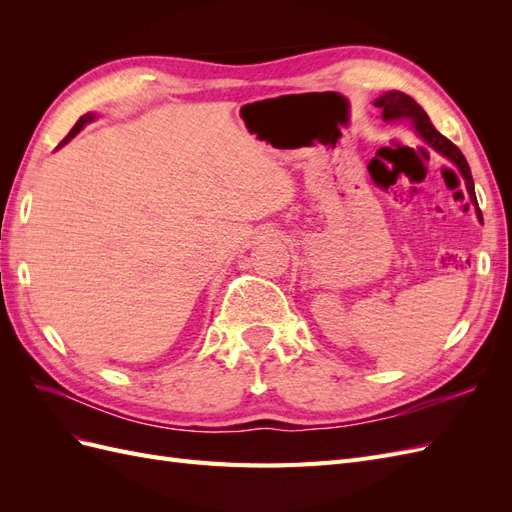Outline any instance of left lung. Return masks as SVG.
Returning <instances> with one entry per match:
<instances>
[{
    "label": "left lung",
    "instance_id": "obj_1",
    "mask_svg": "<svg viewBox=\"0 0 512 512\" xmlns=\"http://www.w3.org/2000/svg\"><path fill=\"white\" fill-rule=\"evenodd\" d=\"M376 106L382 108V119L384 121L408 119L412 123L414 132L421 136L431 149H436L440 156H444L446 160H451L459 168L463 181H466V190L470 194L472 205H476L478 220H483V215H480V209H478V203H476L474 181H472V173H470V166H468L466 158H463V153L459 151L457 145H453L444 134H440L436 128H433V123L429 121V117H427L423 108L418 106L410 96L401 94V91H386V94H382L376 100Z\"/></svg>",
    "mask_w": 512,
    "mask_h": 512
}]
</instances>
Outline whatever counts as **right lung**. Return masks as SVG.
Instances as JSON below:
<instances>
[{"label": "right lung", "instance_id": "1", "mask_svg": "<svg viewBox=\"0 0 512 512\" xmlns=\"http://www.w3.org/2000/svg\"><path fill=\"white\" fill-rule=\"evenodd\" d=\"M94 119H96V115H91V113H87V115H83V117H81V119H79V121H76V126H74V128H72V130H70V134H68V136H66V138H64V141H61V143H59V147H61V145H66V143H68V141H70V138H74V136H76V134H79V132H81V128H83V126H85V123H89V121H94Z\"/></svg>", "mask_w": 512, "mask_h": 512}]
</instances>
